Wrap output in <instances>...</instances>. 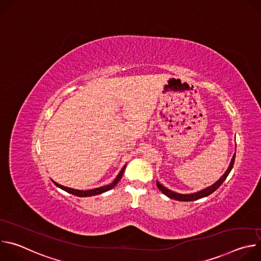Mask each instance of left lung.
<instances>
[{
  "mask_svg": "<svg viewBox=\"0 0 261 261\" xmlns=\"http://www.w3.org/2000/svg\"><path fill=\"white\" fill-rule=\"evenodd\" d=\"M234 159H236V154L233 155L232 159H231V162H230V165L228 166L226 172L223 174L215 184H213L212 186H210V187L203 189V190H200L198 192H195V193H192V194H179V193H176V192H173L169 189H167L166 187H164V186H162L159 181H157V187L160 189V191L165 194L166 196H168L169 198H172L174 200H178V201H193V200H197L199 198H202V197H205V196H208L211 195L213 192H215L220 186L222 185V182L224 181L226 179V177L228 176L229 172L231 171L232 167H233V164H234Z\"/></svg>",
  "mask_w": 261,
  "mask_h": 261,
  "instance_id": "1",
  "label": "left lung"
}]
</instances>
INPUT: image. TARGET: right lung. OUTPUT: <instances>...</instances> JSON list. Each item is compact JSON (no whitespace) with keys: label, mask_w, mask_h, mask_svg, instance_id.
I'll use <instances>...</instances> for the list:
<instances>
[{"label":"right lung","mask_w":261,"mask_h":261,"mask_svg":"<svg viewBox=\"0 0 261 261\" xmlns=\"http://www.w3.org/2000/svg\"><path fill=\"white\" fill-rule=\"evenodd\" d=\"M125 168H126V165L122 168V170L120 171V173L118 174V176L116 177V179L111 182V184H109V185H106V186H103V187H99V188H96V189H91V190H86V191H84V190H76V189H72V188H68V187H65V186H62V185H60V184H58V182H56L55 180H53V182L57 186V187H59V188H61L62 190H64V191H66V192H68V193H70V194H73V195H75V196H79V197H88V196H94V195H98V194H101V193H103V192H106V191H108V190H110V189H113L115 186L119 182V180L122 178V176H123V173H124V170H125Z\"/></svg>","instance_id":"right-lung-1"}]
</instances>
